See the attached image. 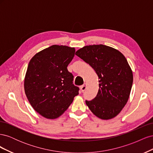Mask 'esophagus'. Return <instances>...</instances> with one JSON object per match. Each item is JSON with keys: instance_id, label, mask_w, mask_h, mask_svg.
<instances>
[{"instance_id": "34e87169", "label": "esophagus", "mask_w": 153, "mask_h": 153, "mask_svg": "<svg viewBox=\"0 0 153 153\" xmlns=\"http://www.w3.org/2000/svg\"><path fill=\"white\" fill-rule=\"evenodd\" d=\"M86 89H87V85H86V84H84V85H82L80 87V89H81L82 92H84Z\"/></svg>"}]
</instances>
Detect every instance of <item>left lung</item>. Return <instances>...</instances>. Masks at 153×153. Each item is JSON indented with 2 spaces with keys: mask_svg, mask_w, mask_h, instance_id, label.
<instances>
[{
  "mask_svg": "<svg viewBox=\"0 0 153 153\" xmlns=\"http://www.w3.org/2000/svg\"><path fill=\"white\" fill-rule=\"evenodd\" d=\"M75 54L94 69L100 79L96 96L85 101L88 107L101 119L117 116L127 103L133 84L126 59L117 50L103 45L85 46Z\"/></svg>",
  "mask_w": 153,
  "mask_h": 153,
  "instance_id": "left-lung-1",
  "label": "left lung"
}]
</instances>
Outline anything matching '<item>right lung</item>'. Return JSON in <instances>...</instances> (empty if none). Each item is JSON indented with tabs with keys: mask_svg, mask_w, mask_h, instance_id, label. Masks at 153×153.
I'll return each instance as SVG.
<instances>
[{
	"mask_svg": "<svg viewBox=\"0 0 153 153\" xmlns=\"http://www.w3.org/2000/svg\"><path fill=\"white\" fill-rule=\"evenodd\" d=\"M75 53V48L55 45L37 53L29 63L25 94L32 108L45 118L61 116L78 94L79 88L67 69Z\"/></svg>",
	"mask_w": 153,
	"mask_h": 153,
	"instance_id": "obj_1",
	"label": "right lung"
}]
</instances>
